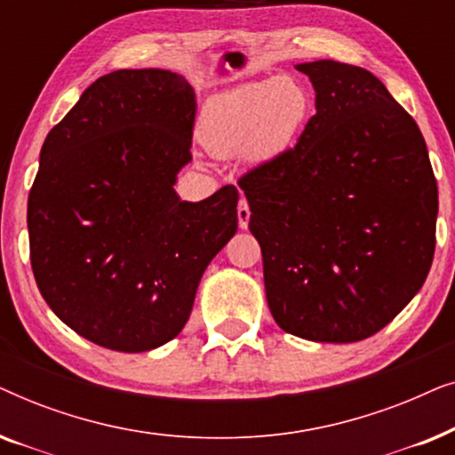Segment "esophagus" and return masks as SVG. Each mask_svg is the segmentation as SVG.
Masks as SVG:
<instances>
[{
    "label": "esophagus",
    "mask_w": 455,
    "mask_h": 455,
    "mask_svg": "<svg viewBox=\"0 0 455 455\" xmlns=\"http://www.w3.org/2000/svg\"><path fill=\"white\" fill-rule=\"evenodd\" d=\"M248 220H251V209H248V203L244 201V198H240V203H238V226H240V229L248 228Z\"/></svg>",
    "instance_id": "esophagus-1"
}]
</instances>
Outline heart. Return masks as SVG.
<instances>
[{"label":"heart","instance_id":"heart-1","mask_svg":"<svg viewBox=\"0 0 455 455\" xmlns=\"http://www.w3.org/2000/svg\"><path fill=\"white\" fill-rule=\"evenodd\" d=\"M310 111V95L300 80L277 76L217 92L204 103L198 140L221 159L265 161L288 145Z\"/></svg>","mask_w":455,"mask_h":455}]
</instances>
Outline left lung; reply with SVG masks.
Listing matches in <instances>:
<instances>
[{
	"label": "left lung",
	"instance_id": "obj_1",
	"mask_svg": "<svg viewBox=\"0 0 455 455\" xmlns=\"http://www.w3.org/2000/svg\"><path fill=\"white\" fill-rule=\"evenodd\" d=\"M316 114L296 147L240 178L283 331L321 344L371 338L431 269L437 180L412 116L369 70L296 64Z\"/></svg>",
	"mask_w": 455,
	"mask_h": 455
}]
</instances>
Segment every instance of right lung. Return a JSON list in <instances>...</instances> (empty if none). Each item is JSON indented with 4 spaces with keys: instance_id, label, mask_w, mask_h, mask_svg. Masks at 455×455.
I'll return each mask as SVG.
<instances>
[{
    "instance_id": "obj_1",
    "label": "right lung",
    "mask_w": 455,
    "mask_h": 455,
    "mask_svg": "<svg viewBox=\"0 0 455 455\" xmlns=\"http://www.w3.org/2000/svg\"><path fill=\"white\" fill-rule=\"evenodd\" d=\"M195 89L142 68L97 78L52 128L28 195L30 265L49 308L92 344L148 352L188 321L238 229V190L182 201Z\"/></svg>"
}]
</instances>
